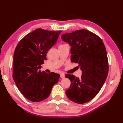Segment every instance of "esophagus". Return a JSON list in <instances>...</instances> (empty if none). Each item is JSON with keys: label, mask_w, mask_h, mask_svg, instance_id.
I'll return each mask as SVG.
<instances>
[{"label": "esophagus", "mask_w": 123, "mask_h": 123, "mask_svg": "<svg viewBox=\"0 0 123 123\" xmlns=\"http://www.w3.org/2000/svg\"><path fill=\"white\" fill-rule=\"evenodd\" d=\"M61 77L62 78V79H64V78L65 77V75L64 74H61Z\"/></svg>", "instance_id": "34e87169"}]
</instances>
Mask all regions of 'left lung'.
Wrapping results in <instances>:
<instances>
[{
  "label": "left lung",
  "instance_id": "8db88e82",
  "mask_svg": "<svg viewBox=\"0 0 123 123\" xmlns=\"http://www.w3.org/2000/svg\"><path fill=\"white\" fill-rule=\"evenodd\" d=\"M71 48V60L78 63L82 71L80 79L67 74L71 81L66 94L69 99L77 104L90 101L98 94L108 73L106 49L102 40L87 30H79L61 36Z\"/></svg>",
  "mask_w": 123,
  "mask_h": 123
}]
</instances>
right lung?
I'll return each mask as SVG.
<instances>
[{
  "label": "right lung",
  "mask_w": 123,
  "mask_h": 123,
  "mask_svg": "<svg viewBox=\"0 0 123 123\" xmlns=\"http://www.w3.org/2000/svg\"><path fill=\"white\" fill-rule=\"evenodd\" d=\"M61 32L37 29L20 40L15 50L13 80L19 91L32 102L46 99L58 81L59 74H49L39 69L47 59L48 50L56 43Z\"/></svg>",
  "instance_id": "right-lung-1"
}]
</instances>
